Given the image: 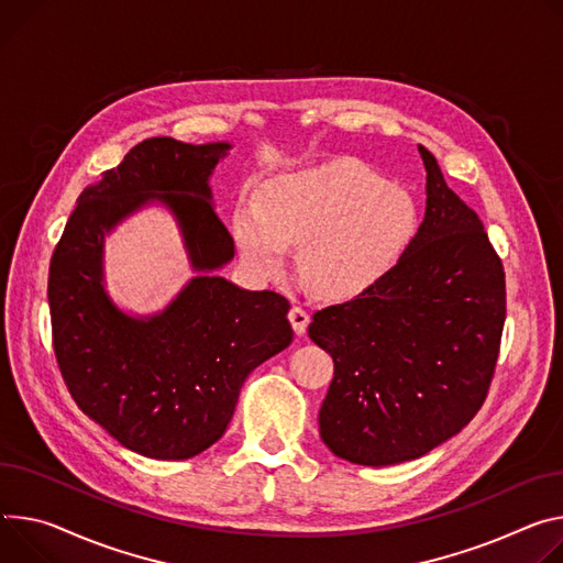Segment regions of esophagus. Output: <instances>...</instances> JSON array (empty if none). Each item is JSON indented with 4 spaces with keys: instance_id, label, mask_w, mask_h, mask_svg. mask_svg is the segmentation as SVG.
<instances>
[{
    "instance_id": "obj_1",
    "label": "esophagus",
    "mask_w": 563,
    "mask_h": 563,
    "mask_svg": "<svg viewBox=\"0 0 563 563\" xmlns=\"http://www.w3.org/2000/svg\"><path fill=\"white\" fill-rule=\"evenodd\" d=\"M289 323H291V328H294V332L300 336V334H305V330H308V325H310V314H308V310L305 308H300V305H291V310H289Z\"/></svg>"
}]
</instances>
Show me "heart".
<instances>
[{
  "instance_id": "1",
  "label": "heart",
  "mask_w": 563,
  "mask_h": 563,
  "mask_svg": "<svg viewBox=\"0 0 563 563\" xmlns=\"http://www.w3.org/2000/svg\"><path fill=\"white\" fill-rule=\"evenodd\" d=\"M416 229L411 192L345 157L276 175L258 199H240L231 213V233L251 274L283 276L289 244H298L302 280L332 300L382 280Z\"/></svg>"
}]
</instances>
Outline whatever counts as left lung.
Instances as JSON below:
<instances>
[{
    "label": "left lung",
    "mask_w": 563,
    "mask_h": 563,
    "mask_svg": "<svg viewBox=\"0 0 563 563\" xmlns=\"http://www.w3.org/2000/svg\"><path fill=\"white\" fill-rule=\"evenodd\" d=\"M420 155L427 211L416 238L382 280L308 328L334 362L321 440L354 465L416 460L467 427L498 360L503 263L435 157L424 145Z\"/></svg>",
    "instance_id": "left-lung-1"
}]
</instances>
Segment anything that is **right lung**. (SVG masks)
<instances>
[{"label":"right lung","mask_w":563,"mask_h":563,"mask_svg":"<svg viewBox=\"0 0 563 563\" xmlns=\"http://www.w3.org/2000/svg\"><path fill=\"white\" fill-rule=\"evenodd\" d=\"M229 150L224 141H141L80 192L51 258L46 294L63 379L85 416L145 457L186 460L216 444L249 373L294 339L285 296L216 276L235 253L209 186ZM150 200L176 216L198 276L159 316L130 318L104 291L102 244Z\"/></svg>","instance_id":"obj_1"}]
</instances>
